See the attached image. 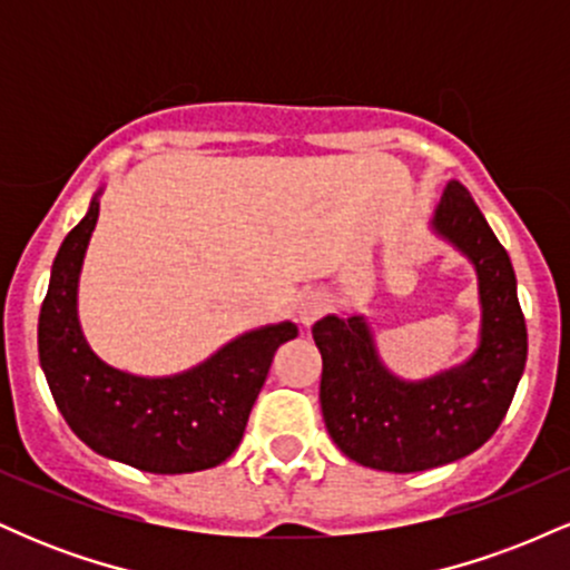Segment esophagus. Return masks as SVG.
<instances>
[{"mask_svg": "<svg viewBox=\"0 0 570 570\" xmlns=\"http://www.w3.org/2000/svg\"><path fill=\"white\" fill-rule=\"evenodd\" d=\"M326 294L324 292H307L303 299H299V322L303 326H311L316 318H322V313L326 311Z\"/></svg>", "mask_w": 570, "mask_h": 570, "instance_id": "esophagus-1", "label": "esophagus"}]
</instances>
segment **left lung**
<instances>
[{"label": "left lung", "mask_w": 570, "mask_h": 570, "mask_svg": "<svg viewBox=\"0 0 570 570\" xmlns=\"http://www.w3.org/2000/svg\"><path fill=\"white\" fill-rule=\"evenodd\" d=\"M436 235L472 259L482 330L472 358L426 381H402L381 362L364 316L313 324L322 351V412L332 442L377 472H423L482 448L501 426L528 358L525 316L507 248L461 181L444 187Z\"/></svg>", "instance_id": "8db88e82"}]
</instances>
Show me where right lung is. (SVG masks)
Instances as JSON below:
<instances>
[{
    "mask_svg": "<svg viewBox=\"0 0 570 570\" xmlns=\"http://www.w3.org/2000/svg\"><path fill=\"white\" fill-rule=\"evenodd\" d=\"M98 195L58 248L39 311V364L50 394L69 429L98 455L153 474L219 466L240 444L273 356L281 343L297 337V326L281 322L246 332L171 377H139L104 364L77 318V284Z\"/></svg>",
    "mask_w": 570,
    "mask_h": 570,
    "instance_id": "right-lung-1",
    "label": "right lung"
}]
</instances>
